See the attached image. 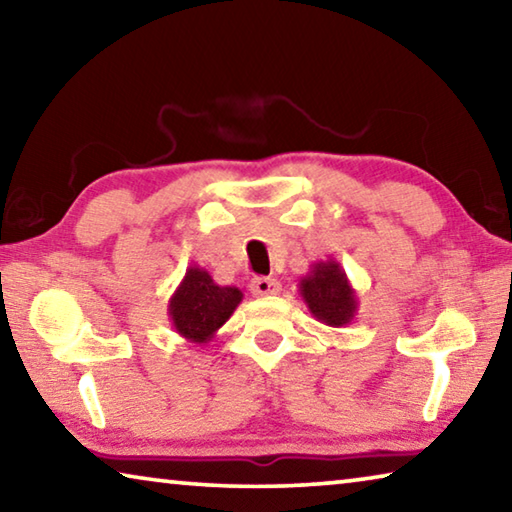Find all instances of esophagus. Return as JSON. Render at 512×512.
<instances>
[{
	"mask_svg": "<svg viewBox=\"0 0 512 512\" xmlns=\"http://www.w3.org/2000/svg\"><path fill=\"white\" fill-rule=\"evenodd\" d=\"M280 282L275 280V277H255L253 282H250V293H253L255 298H264V296H277L280 293Z\"/></svg>",
	"mask_w": 512,
	"mask_h": 512,
	"instance_id": "34e87169",
	"label": "esophagus"
}]
</instances>
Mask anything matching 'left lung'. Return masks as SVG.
<instances>
[{
  "mask_svg": "<svg viewBox=\"0 0 512 512\" xmlns=\"http://www.w3.org/2000/svg\"><path fill=\"white\" fill-rule=\"evenodd\" d=\"M298 293L309 314L323 325L343 327L357 316V291L352 289L348 275L336 259L311 264L309 273L300 277Z\"/></svg>",
  "mask_w": 512,
  "mask_h": 512,
  "instance_id": "obj_1",
  "label": "left lung"
}]
</instances>
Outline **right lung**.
<instances>
[{
	"label": "right lung",
	"mask_w": 512,
	"mask_h": 512,
	"mask_svg": "<svg viewBox=\"0 0 512 512\" xmlns=\"http://www.w3.org/2000/svg\"><path fill=\"white\" fill-rule=\"evenodd\" d=\"M244 293L237 287H221L201 266H189L178 289L169 298L167 314L176 332L189 343H207L225 325Z\"/></svg>",
	"instance_id": "right-lung-1"
}]
</instances>
